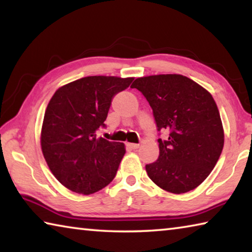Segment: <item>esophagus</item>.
<instances>
[{
	"instance_id": "esophagus-1",
	"label": "esophagus",
	"mask_w": 252,
	"mask_h": 252,
	"mask_svg": "<svg viewBox=\"0 0 252 252\" xmlns=\"http://www.w3.org/2000/svg\"><path fill=\"white\" fill-rule=\"evenodd\" d=\"M126 147L130 148V149H133V150H135V149H138L140 146L138 143H126Z\"/></svg>"
}]
</instances>
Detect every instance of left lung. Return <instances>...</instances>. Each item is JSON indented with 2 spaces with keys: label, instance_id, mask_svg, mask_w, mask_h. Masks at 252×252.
I'll return each instance as SVG.
<instances>
[{
  "label": "left lung",
  "instance_id": "obj_1",
  "mask_svg": "<svg viewBox=\"0 0 252 252\" xmlns=\"http://www.w3.org/2000/svg\"><path fill=\"white\" fill-rule=\"evenodd\" d=\"M150 104L158 131L159 158L146 165L149 178L171 193H185L206 180L222 152L224 135L219 110L201 85L180 74L138 78L131 85Z\"/></svg>",
  "mask_w": 252,
  "mask_h": 252
}]
</instances>
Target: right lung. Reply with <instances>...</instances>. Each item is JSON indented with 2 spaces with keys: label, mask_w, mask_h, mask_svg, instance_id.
Masks as SVG:
<instances>
[{
  "label": "right lung",
  "mask_w": 252,
  "mask_h": 252,
  "mask_svg": "<svg viewBox=\"0 0 252 252\" xmlns=\"http://www.w3.org/2000/svg\"><path fill=\"white\" fill-rule=\"evenodd\" d=\"M133 78L94 75L63 85L45 110L41 148L51 172L67 189L91 194L116 177L125 144L97 138L113 96Z\"/></svg>",
  "instance_id": "1"
}]
</instances>
